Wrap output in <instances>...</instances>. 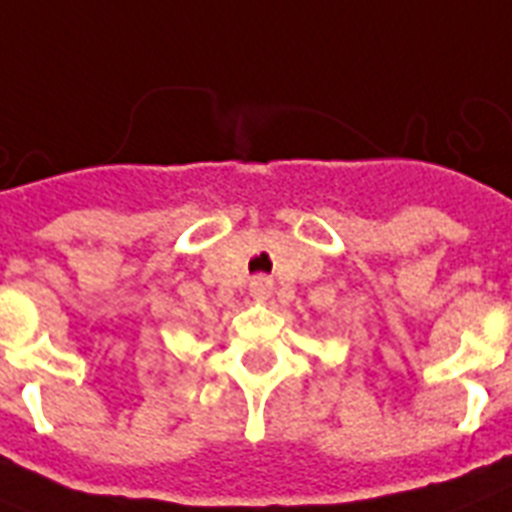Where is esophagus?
<instances>
[{
	"mask_svg": "<svg viewBox=\"0 0 512 512\" xmlns=\"http://www.w3.org/2000/svg\"><path fill=\"white\" fill-rule=\"evenodd\" d=\"M249 287H252V295L260 297V300L271 295V279H265V276H257V279H252V284H249Z\"/></svg>",
	"mask_w": 512,
	"mask_h": 512,
	"instance_id": "34e87169",
	"label": "esophagus"
}]
</instances>
